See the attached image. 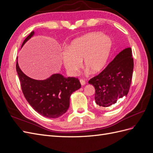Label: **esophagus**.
Masks as SVG:
<instances>
[{
    "mask_svg": "<svg viewBox=\"0 0 153 153\" xmlns=\"http://www.w3.org/2000/svg\"><path fill=\"white\" fill-rule=\"evenodd\" d=\"M80 84H81L82 85H84L85 84V81L84 80H83V79H80Z\"/></svg>",
    "mask_w": 153,
    "mask_h": 153,
    "instance_id": "obj_1",
    "label": "esophagus"
}]
</instances>
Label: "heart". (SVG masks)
<instances>
[{"instance_id": "heart-1", "label": "heart", "mask_w": 153, "mask_h": 153, "mask_svg": "<svg viewBox=\"0 0 153 153\" xmlns=\"http://www.w3.org/2000/svg\"><path fill=\"white\" fill-rule=\"evenodd\" d=\"M112 47L108 36L100 32H89L71 41L63 52L61 59L70 75H75L81 65L91 73H97L105 68Z\"/></svg>"}]
</instances>
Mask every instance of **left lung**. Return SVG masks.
Wrapping results in <instances>:
<instances>
[{"label": "left lung", "mask_w": 153, "mask_h": 153, "mask_svg": "<svg viewBox=\"0 0 153 153\" xmlns=\"http://www.w3.org/2000/svg\"><path fill=\"white\" fill-rule=\"evenodd\" d=\"M133 59L131 48L119 53L104 70L89 81L95 88V102L108 107L126 96L133 76Z\"/></svg>", "instance_id": "left-lung-1"}]
</instances>
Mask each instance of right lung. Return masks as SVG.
Here are the masks:
<instances>
[{"instance_id": "right-lung-1", "label": "right lung", "mask_w": 153, "mask_h": 153, "mask_svg": "<svg viewBox=\"0 0 153 153\" xmlns=\"http://www.w3.org/2000/svg\"><path fill=\"white\" fill-rule=\"evenodd\" d=\"M34 35V32H31L22 47ZM16 68L25 99L35 111L45 117L57 118L66 113L71 94L81 87L78 78H66L59 73L43 80L32 79L22 72L18 58Z\"/></svg>"}]
</instances>
